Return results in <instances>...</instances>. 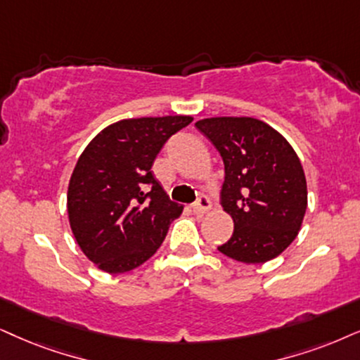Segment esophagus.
Masks as SVG:
<instances>
[{
	"label": "esophagus",
	"mask_w": 360,
	"mask_h": 360,
	"mask_svg": "<svg viewBox=\"0 0 360 360\" xmlns=\"http://www.w3.org/2000/svg\"><path fill=\"white\" fill-rule=\"evenodd\" d=\"M209 209H211V201H209L206 195H201V198L193 204V212L198 214V216H204Z\"/></svg>",
	"instance_id": "obj_1"
}]
</instances>
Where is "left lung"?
Wrapping results in <instances>:
<instances>
[{
	"label": "left lung",
	"instance_id": "left-lung-1",
	"mask_svg": "<svg viewBox=\"0 0 360 360\" xmlns=\"http://www.w3.org/2000/svg\"><path fill=\"white\" fill-rule=\"evenodd\" d=\"M224 161L221 204L234 233L217 251L262 264L289 248L307 209V183L292 146L256 117H207L195 122Z\"/></svg>",
	"mask_w": 360,
	"mask_h": 360
}]
</instances>
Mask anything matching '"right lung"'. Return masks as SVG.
Listing matches in <instances>:
<instances>
[{"label":"right lung","instance_id":"1","mask_svg":"<svg viewBox=\"0 0 360 360\" xmlns=\"http://www.w3.org/2000/svg\"><path fill=\"white\" fill-rule=\"evenodd\" d=\"M191 116L122 120L86 146L68 186V216L84 256L109 274L146 262L183 206L167 198L151 166Z\"/></svg>","mask_w":360,"mask_h":360}]
</instances>
